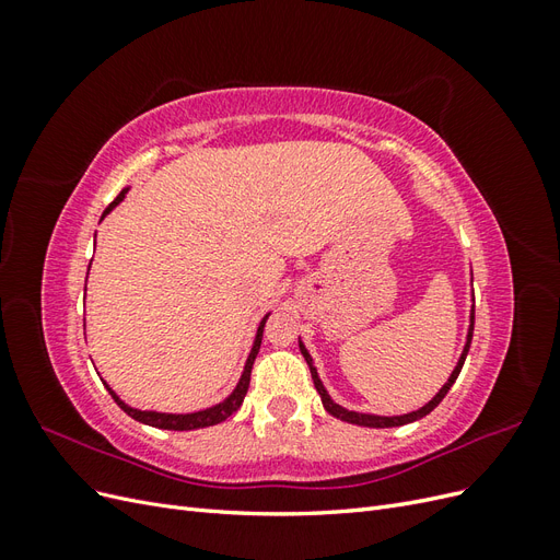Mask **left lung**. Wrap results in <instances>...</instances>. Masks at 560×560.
<instances>
[{"instance_id": "8db88e82", "label": "left lung", "mask_w": 560, "mask_h": 560, "mask_svg": "<svg viewBox=\"0 0 560 560\" xmlns=\"http://www.w3.org/2000/svg\"><path fill=\"white\" fill-rule=\"evenodd\" d=\"M471 334H474V308H471V322H469V334H467L465 350H463V354H460V360H457V366L453 369V374H451V378L446 381V385H444L442 389H439V393L434 395V399L428 401L425 406H422V409H418V411H413V413H406V416H393V418H387V416H369V413H354V411L343 409V406H338V404L327 395L325 385H322V381H319V376H317V369L313 366L311 354H308L306 348H303L301 341H299V348H301V354H303V358H306V362H308V366H311V376H313L315 389H317L319 397H322V404H325V409H327L334 418H341V420H346V422H352V425H364V428H399V425H406V422H413V420H418V418H422V416H428L430 411L436 409L439 404H442V399L448 395L451 385L455 383L457 374H460V369H463V364H465V358H467V352H469V343H471Z\"/></svg>"}]
</instances>
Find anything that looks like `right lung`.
<instances>
[{"instance_id": "1", "label": "right lung", "mask_w": 560, "mask_h": 560, "mask_svg": "<svg viewBox=\"0 0 560 560\" xmlns=\"http://www.w3.org/2000/svg\"><path fill=\"white\" fill-rule=\"evenodd\" d=\"M124 196H126V189L118 194L112 202H109V208L105 210V214L107 212H112V208H116L118 202L124 200ZM103 214V217H105ZM266 319H268V315L261 319V325H259V329H257V338H254V346H252V352H249V358H247V364H245V371H243V378H241V383L235 385V389H233V395H229L222 404H217V406H212V409H206V411H196V413H184V416H179V413H156V411H140V409H132V406H128V404H124L121 399L116 397V393L114 389L107 385V389H109V395L114 397V401L121 406V409L130 416V418H135V420H140V422H144V425H151V428H161V430H177V432H182V430H200V428H210V425H217V422H222V420H226L229 416H233L235 411L241 409V404H243V399H245V395H247V387H249V376H252V364H254V360H257V352H259V346H261V336H264V325H266Z\"/></svg>"}]
</instances>
